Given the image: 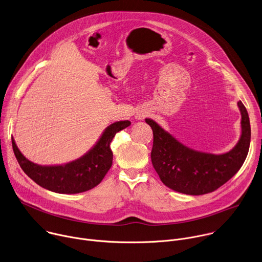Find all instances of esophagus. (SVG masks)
Returning a JSON list of instances; mask_svg holds the SVG:
<instances>
[{
	"instance_id": "obj_1",
	"label": "esophagus",
	"mask_w": 262,
	"mask_h": 262,
	"mask_svg": "<svg viewBox=\"0 0 262 262\" xmlns=\"http://www.w3.org/2000/svg\"><path fill=\"white\" fill-rule=\"evenodd\" d=\"M147 112L146 111H143V110H140V111H138L137 113H136V115H135V117H136V119L137 120H143L146 116H147Z\"/></svg>"
}]
</instances>
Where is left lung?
I'll list each match as a JSON object with an SVG mask.
<instances>
[{
  "label": "left lung",
  "instance_id": "8db88e82",
  "mask_svg": "<svg viewBox=\"0 0 262 262\" xmlns=\"http://www.w3.org/2000/svg\"><path fill=\"white\" fill-rule=\"evenodd\" d=\"M237 105L242 115L241 138L231 150L221 155L195 150L155 120L145 119L154 132L151 162L165 185L178 193L203 195L215 191L237 173L248 156L251 141L248 112L242 101Z\"/></svg>",
  "mask_w": 262,
  "mask_h": 262
}]
</instances>
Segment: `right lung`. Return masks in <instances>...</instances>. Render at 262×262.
I'll use <instances>...</instances> for the list:
<instances>
[{
    "instance_id": "1",
    "label": "right lung",
    "mask_w": 262,
    "mask_h": 262,
    "mask_svg": "<svg viewBox=\"0 0 262 262\" xmlns=\"http://www.w3.org/2000/svg\"><path fill=\"white\" fill-rule=\"evenodd\" d=\"M129 125L128 120L110 124L90 150L81 158L62 165L34 164L19 151L13 138L12 148L23 171L37 184L58 194H78L89 191L101 182L113 162L111 142L118 132Z\"/></svg>"
}]
</instances>
